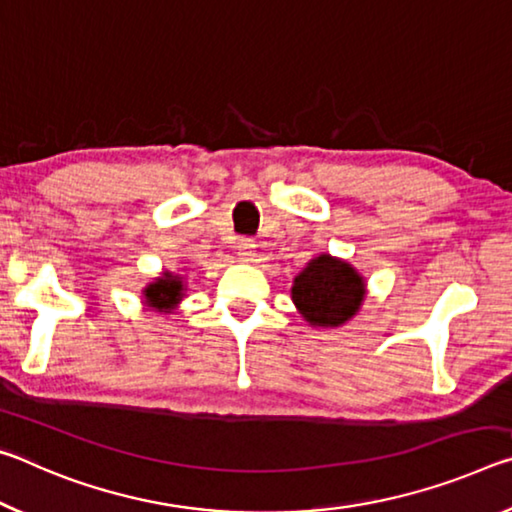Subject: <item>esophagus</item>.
Segmentation results:
<instances>
[{
    "instance_id": "esophagus-1",
    "label": "esophagus",
    "mask_w": 512,
    "mask_h": 512,
    "mask_svg": "<svg viewBox=\"0 0 512 512\" xmlns=\"http://www.w3.org/2000/svg\"><path fill=\"white\" fill-rule=\"evenodd\" d=\"M254 254H256V242L251 238H242L238 242V258L242 263H251L254 261Z\"/></svg>"
}]
</instances>
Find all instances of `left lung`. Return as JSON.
<instances>
[{"mask_svg": "<svg viewBox=\"0 0 512 512\" xmlns=\"http://www.w3.org/2000/svg\"><path fill=\"white\" fill-rule=\"evenodd\" d=\"M365 299V281L349 263L320 254L292 283V301L311 326L333 329L358 313Z\"/></svg>", "mask_w": 512, "mask_h": 512, "instance_id": "8db88e82", "label": "left lung"}]
</instances>
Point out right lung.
<instances>
[{
	"label": "right lung",
	"instance_id": "add662e5",
	"mask_svg": "<svg viewBox=\"0 0 512 512\" xmlns=\"http://www.w3.org/2000/svg\"><path fill=\"white\" fill-rule=\"evenodd\" d=\"M145 295V304L149 308H156V311H172L174 306L179 304L183 297V279L181 276H174L172 272H163L154 283L142 290Z\"/></svg>",
	"mask_w": 512,
	"mask_h": 512
}]
</instances>
